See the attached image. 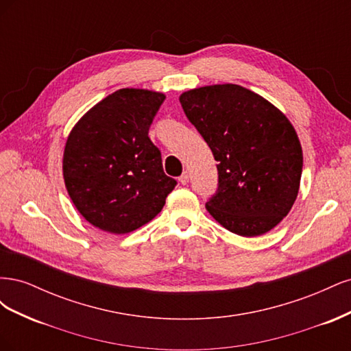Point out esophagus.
<instances>
[{"label":"esophagus","instance_id":"34e87169","mask_svg":"<svg viewBox=\"0 0 351 351\" xmlns=\"http://www.w3.org/2000/svg\"><path fill=\"white\" fill-rule=\"evenodd\" d=\"M189 178H190V174L187 173V171H184L182 176H180V178H178V182L182 183V184H187L189 183Z\"/></svg>","mask_w":351,"mask_h":351}]
</instances>
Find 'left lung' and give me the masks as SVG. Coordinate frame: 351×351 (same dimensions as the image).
Instances as JSON below:
<instances>
[{
    "label": "left lung",
    "mask_w": 351,
    "mask_h": 351,
    "mask_svg": "<svg viewBox=\"0 0 351 351\" xmlns=\"http://www.w3.org/2000/svg\"><path fill=\"white\" fill-rule=\"evenodd\" d=\"M180 104L218 161L209 214L243 237L278 226L294 205L303 168L290 120L261 95L232 83L190 89Z\"/></svg>",
    "instance_id": "1"
}]
</instances>
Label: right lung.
<instances>
[{
    "label": "right lung",
    "mask_w": 351,
    "mask_h": 351,
    "mask_svg": "<svg viewBox=\"0 0 351 351\" xmlns=\"http://www.w3.org/2000/svg\"><path fill=\"white\" fill-rule=\"evenodd\" d=\"M164 99L155 90H115L71 129L62 176L74 206L93 227L111 234L134 231L161 212L176 187L147 136Z\"/></svg>",
    "instance_id": "obj_1"
}]
</instances>
